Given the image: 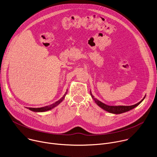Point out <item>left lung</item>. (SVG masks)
I'll return each mask as SVG.
<instances>
[{
    "label": "left lung",
    "instance_id": "1",
    "mask_svg": "<svg viewBox=\"0 0 157 157\" xmlns=\"http://www.w3.org/2000/svg\"><path fill=\"white\" fill-rule=\"evenodd\" d=\"M90 94L92 97V98L94 99V101H95V102L96 103V104L98 105H99L101 108H102V109H104V110L108 112L109 113H112V114H122L124 113H125V112L129 111L132 109H133V108L136 107L137 106H138L145 99V96H144V98L138 103L132 105H107L103 102H102L101 101H99L98 99L95 98L94 96L92 94L91 91H90Z\"/></svg>",
    "mask_w": 157,
    "mask_h": 157
}]
</instances>
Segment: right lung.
Returning <instances> with one entry per match:
<instances>
[{"label":"right lung","instance_id":"add662e5","mask_svg":"<svg viewBox=\"0 0 157 157\" xmlns=\"http://www.w3.org/2000/svg\"><path fill=\"white\" fill-rule=\"evenodd\" d=\"M67 92H68V91H66V92L65 93V94H64V96L59 99L58 100V101L55 102V103L50 105H47V106H45V107H40V108H32V107H29L27 109H29V110H32V111H33V112H35V113H43V112H46V111H48V110H50L52 109H53L54 107H56L58 105H59L64 99L66 94H67Z\"/></svg>","mask_w":157,"mask_h":157}]
</instances>
